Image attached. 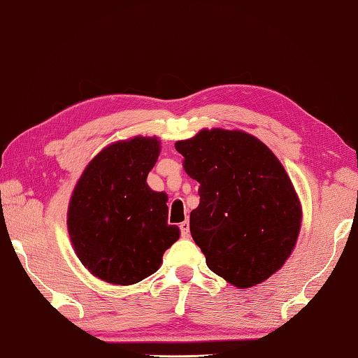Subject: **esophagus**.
<instances>
[{"label": "esophagus", "mask_w": 358, "mask_h": 358, "mask_svg": "<svg viewBox=\"0 0 358 358\" xmlns=\"http://www.w3.org/2000/svg\"><path fill=\"white\" fill-rule=\"evenodd\" d=\"M180 229H181V236L183 237H189L191 234V231H189V222L185 220L183 223H180Z\"/></svg>", "instance_id": "1"}]
</instances>
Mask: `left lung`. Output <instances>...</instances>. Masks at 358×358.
Segmentation results:
<instances>
[{
    "instance_id": "1",
    "label": "left lung",
    "mask_w": 358,
    "mask_h": 358,
    "mask_svg": "<svg viewBox=\"0 0 358 358\" xmlns=\"http://www.w3.org/2000/svg\"><path fill=\"white\" fill-rule=\"evenodd\" d=\"M175 149L200 183L189 227L209 270L237 289L275 275L295 248L303 222L281 161L243 130L203 129Z\"/></svg>"
}]
</instances>
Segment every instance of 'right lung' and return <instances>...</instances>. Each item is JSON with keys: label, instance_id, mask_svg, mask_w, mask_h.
Here are the masks:
<instances>
[{"label": "right lung", "instance_id": "1", "mask_svg": "<svg viewBox=\"0 0 358 358\" xmlns=\"http://www.w3.org/2000/svg\"><path fill=\"white\" fill-rule=\"evenodd\" d=\"M159 150L157 136L108 144L87 164L69 199L76 255L108 284L131 285L153 275L180 237V228L167 223V194L147 185Z\"/></svg>", "mask_w": 358, "mask_h": 358}]
</instances>
